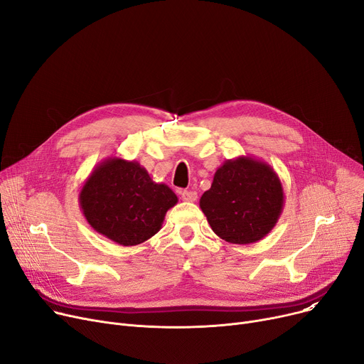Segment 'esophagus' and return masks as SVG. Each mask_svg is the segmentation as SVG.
Listing matches in <instances>:
<instances>
[{
	"instance_id": "obj_1",
	"label": "esophagus",
	"mask_w": 364,
	"mask_h": 364,
	"mask_svg": "<svg viewBox=\"0 0 364 364\" xmlns=\"http://www.w3.org/2000/svg\"><path fill=\"white\" fill-rule=\"evenodd\" d=\"M181 199L184 202H195L198 199V193L192 192V190H183V192H181Z\"/></svg>"
}]
</instances>
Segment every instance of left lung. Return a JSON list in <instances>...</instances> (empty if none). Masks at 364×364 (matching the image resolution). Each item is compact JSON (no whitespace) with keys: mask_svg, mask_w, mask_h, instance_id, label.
Instances as JSON below:
<instances>
[{"mask_svg":"<svg viewBox=\"0 0 364 364\" xmlns=\"http://www.w3.org/2000/svg\"><path fill=\"white\" fill-rule=\"evenodd\" d=\"M284 205L276 171L252 156L227 159L199 200L214 233L225 242L250 245L269 235Z\"/></svg>","mask_w":364,"mask_h":364,"instance_id":"8db88e82","label":"left lung"}]
</instances>
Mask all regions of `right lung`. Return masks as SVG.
<instances>
[{
	"instance_id": "obj_1",
	"label": "right lung",
	"mask_w": 364,
	"mask_h": 364,
	"mask_svg": "<svg viewBox=\"0 0 364 364\" xmlns=\"http://www.w3.org/2000/svg\"><path fill=\"white\" fill-rule=\"evenodd\" d=\"M81 211L99 235L122 246L140 245L155 236L178 198L153 181L137 161L112 156L95 166L80 196Z\"/></svg>"
}]
</instances>
